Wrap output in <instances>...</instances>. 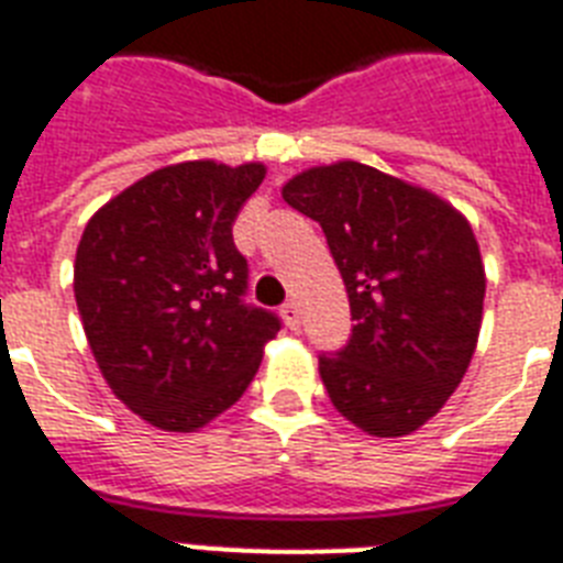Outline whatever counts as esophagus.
<instances>
[{
  "label": "esophagus",
  "mask_w": 563,
  "mask_h": 563,
  "mask_svg": "<svg viewBox=\"0 0 563 563\" xmlns=\"http://www.w3.org/2000/svg\"><path fill=\"white\" fill-rule=\"evenodd\" d=\"M280 316H283V321H286V327H289V330H300V307L295 303V300L283 303Z\"/></svg>",
  "instance_id": "34e87169"
}]
</instances>
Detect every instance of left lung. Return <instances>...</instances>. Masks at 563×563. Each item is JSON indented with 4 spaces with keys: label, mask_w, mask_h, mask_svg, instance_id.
Segmentation results:
<instances>
[{
    "label": "left lung",
    "mask_w": 563,
    "mask_h": 563,
    "mask_svg": "<svg viewBox=\"0 0 563 563\" xmlns=\"http://www.w3.org/2000/svg\"><path fill=\"white\" fill-rule=\"evenodd\" d=\"M283 201L321 224L356 321L342 351L318 356L330 400L368 435H409L476 351L485 265L471 224L435 192L356 161L300 172Z\"/></svg>",
    "instance_id": "left-lung-1"
}]
</instances>
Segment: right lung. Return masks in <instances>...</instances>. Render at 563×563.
<instances>
[{
	"instance_id": "obj_1",
	"label": "right lung",
	"mask_w": 563,
	"mask_h": 563,
	"mask_svg": "<svg viewBox=\"0 0 563 563\" xmlns=\"http://www.w3.org/2000/svg\"><path fill=\"white\" fill-rule=\"evenodd\" d=\"M263 163H175L110 198L75 254L84 333L119 400L166 432H195L230 409L280 330L247 307V260L233 221Z\"/></svg>"
}]
</instances>
